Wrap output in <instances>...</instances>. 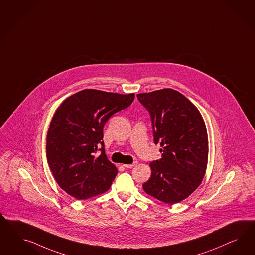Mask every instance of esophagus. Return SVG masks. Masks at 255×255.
Listing matches in <instances>:
<instances>
[{
  "instance_id": "esophagus-1",
  "label": "esophagus",
  "mask_w": 255,
  "mask_h": 255,
  "mask_svg": "<svg viewBox=\"0 0 255 255\" xmlns=\"http://www.w3.org/2000/svg\"><path fill=\"white\" fill-rule=\"evenodd\" d=\"M136 164H137V162H134L133 163H131V164H124V166L125 168H132V167H134Z\"/></svg>"
}]
</instances>
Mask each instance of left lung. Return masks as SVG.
Instances as JSON below:
<instances>
[{"label": "left lung", "instance_id": "obj_1", "mask_svg": "<svg viewBox=\"0 0 255 255\" xmlns=\"http://www.w3.org/2000/svg\"><path fill=\"white\" fill-rule=\"evenodd\" d=\"M150 114L155 144L162 158L150 162L151 176L143 189L166 204L184 200L206 174L209 138L199 110L183 94L162 89L137 94Z\"/></svg>", "mask_w": 255, "mask_h": 255}]
</instances>
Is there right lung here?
<instances>
[{
  "instance_id": "right-lung-1",
  "label": "right lung",
  "mask_w": 255,
  "mask_h": 255,
  "mask_svg": "<svg viewBox=\"0 0 255 255\" xmlns=\"http://www.w3.org/2000/svg\"><path fill=\"white\" fill-rule=\"evenodd\" d=\"M133 99L134 93L87 89L71 95L57 108L46 135V159L64 192L84 200L110 188L118 170L105 153L104 125Z\"/></svg>"
}]
</instances>
